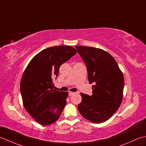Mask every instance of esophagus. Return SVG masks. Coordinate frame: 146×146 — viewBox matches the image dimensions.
Listing matches in <instances>:
<instances>
[{"instance_id": "1", "label": "esophagus", "mask_w": 146, "mask_h": 146, "mask_svg": "<svg viewBox=\"0 0 146 146\" xmlns=\"http://www.w3.org/2000/svg\"><path fill=\"white\" fill-rule=\"evenodd\" d=\"M74 92H72V91H70L69 92V96H72L73 94H74Z\"/></svg>"}]
</instances>
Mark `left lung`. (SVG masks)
I'll use <instances>...</instances> for the list:
<instances>
[{
    "instance_id": "obj_1",
    "label": "left lung",
    "mask_w": 146,
    "mask_h": 146,
    "mask_svg": "<svg viewBox=\"0 0 146 146\" xmlns=\"http://www.w3.org/2000/svg\"><path fill=\"white\" fill-rule=\"evenodd\" d=\"M86 63L89 83L93 94L81 93V102L78 109L85 119L94 123L109 119L119 108L123 98L124 79L116 61L100 48L75 46Z\"/></svg>"
}]
</instances>
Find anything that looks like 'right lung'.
Returning <instances> with one entry per match:
<instances>
[{"mask_svg":"<svg viewBox=\"0 0 146 146\" xmlns=\"http://www.w3.org/2000/svg\"><path fill=\"white\" fill-rule=\"evenodd\" d=\"M76 52L71 46L44 49L33 58L23 72L20 84L23 106L40 124L55 123L65 106L68 93L53 90V80L60 66Z\"/></svg>","mask_w":146,"mask_h":146,"instance_id":"add662e5","label":"right lung"}]
</instances>
